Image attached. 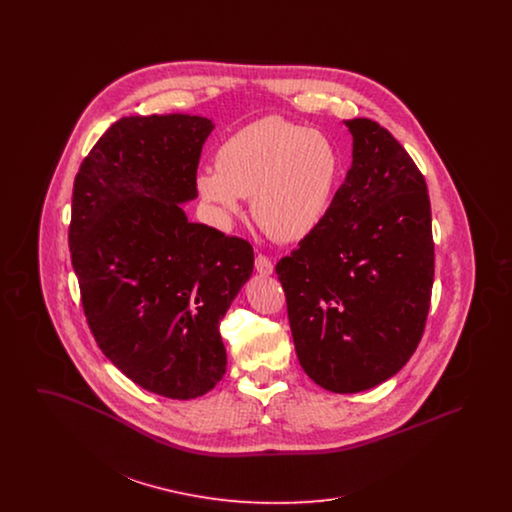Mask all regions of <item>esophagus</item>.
Returning a JSON list of instances; mask_svg holds the SVG:
<instances>
[{
  "label": "esophagus",
  "instance_id": "34e87169",
  "mask_svg": "<svg viewBox=\"0 0 512 512\" xmlns=\"http://www.w3.org/2000/svg\"><path fill=\"white\" fill-rule=\"evenodd\" d=\"M255 268H257V272L261 274V276H270L272 272H274V265H272V261L265 257V255H257V259H255Z\"/></svg>",
  "mask_w": 512,
  "mask_h": 512
}]
</instances>
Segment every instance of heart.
<instances>
[{
  "instance_id": "obj_1",
  "label": "heart",
  "mask_w": 512,
  "mask_h": 512,
  "mask_svg": "<svg viewBox=\"0 0 512 512\" xmlns=\"http://www.w3.org/2000/svg\"><path fill=\"white\" fill-rule=\"evenodd\" d=\"M340 153L320 132L282 117L251 122L220 144L217 169L195 178L197 192L220 226L251 213L280 242L311 236L326 219L340 180Z\"/></svg>"
}]
</instances>
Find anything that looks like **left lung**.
Wrapping results in <instances>:
<instances>
[{
	"label": "left lung",
	"mask_w": 512,
	"mask_h": 512,
	"mask_svg": "<svg viewBox=\"0 0 512 512\" xmlns=\"http://www.w3.org/2000/svg\"><path fill=\"white\" fill-rule=\"evenodd\" d=\"M353 163L317 230L276 265L299 365L324 390L397 374L422 338L434 284L426 180L390 132L343 121Z\"/></svg>",
	"instance_id": "obj_1"
}]
</instances>
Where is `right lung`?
<instances>
[{"instance_id":"obj_1","label":"right lung","mask_w":512,"mask_h":512,"mask_svg":"<svg viewBox=\"0 0 512 512\" xmlns=\"http://www.w3.org/2000/svg\"><path fill=\"white\" fill-rule=\"evenodd\" d=\"M215 124L122 117L74 178L69 247L84 315L105 357L144 390L195 399L226 372L220 320L253 272V247L190 222Z\"/></svg>"}]
</instances>
